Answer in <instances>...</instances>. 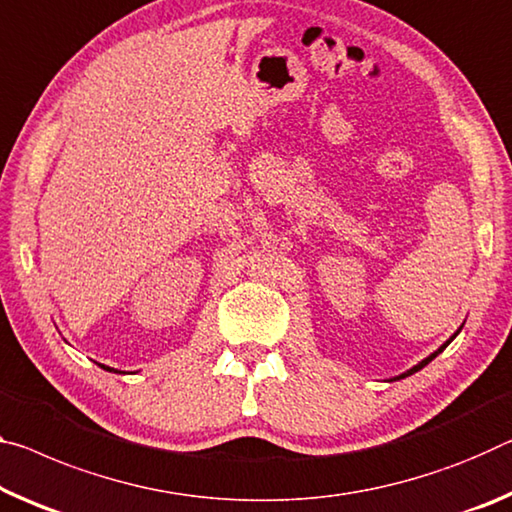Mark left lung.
Segmentation results:
<instances>
[{
  "label": "left lung",
  "mask_w": 512,
  "mask_h": 512,
  "mask_svg": "<svg viewBox=\"0 0 512 512\" xmlns=\"http://www.w3.org/2000/svg\"><path fill=\"white\" fill-rule=\"evenodd\" d=\"M456 335H458V332H456ZM456 335H453V337H456ZM453 337H451V339H453ZM451 339H449V342H446V344H444V346H440V348H437V351H435V353H433V355H428V358H426V360H421V362H419V364H417V367H412V369H410V371H408V373H403V376H399V378H405V376H412V373H415V371H419V369H424V367H426V364H428V362H431V360H435V355H440V353H442V351H444V348H446V346H449V344H451Z\"/></svg>",
  "instance_id": "obj_1"
}]
</instances>
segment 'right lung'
<instances>
[{
    "label": "right lung",
    "instance_id": "1",
    "mask_svg": "<svg viewBox=\"0 0 512 512\" xmlns=\"http://www.w3.org/2000/svg\"><path fill=\"white\" fill-rule=\"evenodd\" d=\"M102 369H107V371H113V369H109V367H104V364H102Z\"/></svg>",
    "mask_w": 512,
    "mask_h": 512
}]
</instances>
